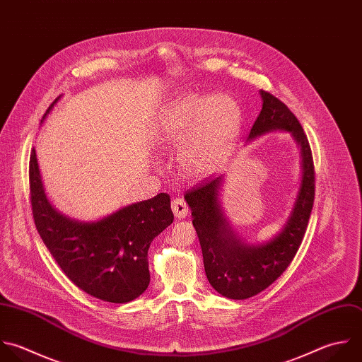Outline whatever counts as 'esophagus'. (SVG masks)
<instances>
[{
	"label": "esophagus",
	"mask_w": 362,
	"mask_h": 362,
	"mask_svg": "<svg viewBox=\"0 0 362 362\" xmlns=\"http://www.w3.org/2000/svg\"><path fill=\"white\" fill-rule=\"evenodd\" d=\"M172 211L177 218H186L189 214V207H187L185 199L177 197V199L172 200Z\"/></svg>",
	"instance_id": "34e87169"
}]
</instances>
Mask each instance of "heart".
I'll return each instance as SVG.
<instances>
[{"instance_id": "obj_1", "label": "heart", "mask_w": 362, "mask_h": 362, "mask_svg": "<svg viewBox=\"0 0 362 362\" xmlns=\"http://www.w3.org/2000/svg\"><path fill=\"white\" fill-rule=\"evenodd\" d=\"M241 124L237 103L228 97L209 101L186 94L158 115L153 141L162 151H179L185 176L204 179L226 163Z\"/></svg>"}]
</instances>
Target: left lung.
I'll use <instances>...</instances> for the list:
<instances>
[{
	"instance_id": "1",
	"label": "left lung",
	"mask_w": 362,
	"mask_h": 362,
	"mask_svg": "<svg viewBox=\"0 0 362 362\" xmlns=\"http://www.w3.org/2000/svg\"><path fill=\"white\" fill-rule=\"evenodd\" d=\"M261 95L262 110L248 139L282 129L291 132L302 149V186L284 230L261 245H248L237 238L217 200L221 177L206 179L185 194L202 245L207 279L220 295L234 300L258 295L286 271L303 241L315 203L316 173L309 139L285 103L265 90H261Z\"/></svg>"
}]
</instances>
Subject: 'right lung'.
Wrapping results in <instances>:
<instances>
[{"instance_id":"obj_1","label":"right lung","mask_w":362,"mask_h":362,"mask_svg":"<svg viewBox=\"0 0 362 362\" xmlns=\"http://www.w3.org/2000/svg\"><path fill=\"white\" fill-rule=\"evenodd\" d=\"M29 189L36 230L78 289L110 303H128L146 291L149 245L173 223L168 193L127 206L97 223H78L57 213L47 202L35 149L29 159Z\"/></svg>"}]
</instances>
